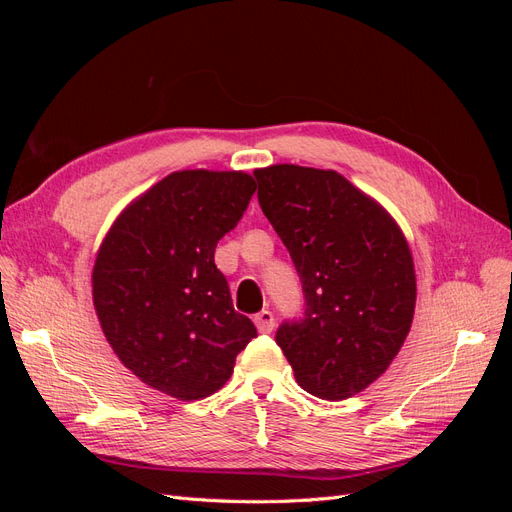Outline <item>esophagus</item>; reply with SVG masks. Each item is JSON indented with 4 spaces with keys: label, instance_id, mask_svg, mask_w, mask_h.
Masks as SVG:
<instances>
[{
    "label": "esophagus",
    "instance_id": "1",
    "mask_svg": "<svg viewBox=\"0 0 512 512\" xmlns=\"http://www.w3.org/2000/svg\"><path fill=\"white\" fill-rule=\"evenodd\" d=\"M254 324H256V329L260 333H271L273 327H275V318H273V314L269 312V309H262V312H258L254 316Z\"/></svg>",
    "mask_w": 512,
    "mask_h": 512
}]
</instances>
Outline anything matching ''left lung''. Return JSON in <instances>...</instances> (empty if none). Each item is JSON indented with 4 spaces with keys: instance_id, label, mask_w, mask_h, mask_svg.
Here are the masks:
<instances>
[{
    "instance_id": "8db88e82",
    "label": "left lung",
    "mask_w": 512,
    "mask_h": 512,
    "mask_svg": "<svg viewBox=\"0 0 512 512\" xmlns=\"http://www.w3.org/2000/svg\"><path fill=\"white\" fill-rule=\"evenodd\" d=\"M254 177L305 297L303 318L284 322L275 342L301 389L348 399L389 369L410 333V245L393 215L335 170L273 164Z\"/></svg>"
}]
</instances>
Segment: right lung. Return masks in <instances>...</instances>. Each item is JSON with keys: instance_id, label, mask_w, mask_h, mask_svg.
Segmentation results:
<instances>
[{"instance_id": "obj_1", "label": "right lung", "mask_w": 512, "mask_h": 512, "mask_svg": "<svg viewBox=\"0 0 512 512\" xmlns=\"http://www.w3.org/2000/svg\"><path fill=\"white\" fill-rule=\"evenodd\" d=\"M254 192L241 170H177L106 232L91 273L96 314L119 361L151 389L181 401L209 397L256 337L213 260Z\"/></svg>"}]
</instances>
